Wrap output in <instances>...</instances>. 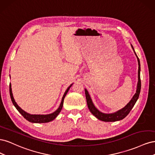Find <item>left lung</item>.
Here are the masks:
<instances>
[{"label":"left lung","mask_w":155,"mask_h":155,"mask_svg":"<svg viewBox=\"0 0 155 155\" xmlns=\"http://www.w3.org/2000/svg\"><path fill=\"white\" fill-rule=\"evenodd\" d=\"M132 48L134 51V50L133 48V46L131 45ZM135 55H137V59H138V81L137 84V92H136L135 94L133 96L132 99L130 100V101L127 104L124 108L122 109L116 111L115 112H113V113H110V114H105V113H103V112L99 111V110H97L96 107L92 103V101L91 100V97L89 95V94L87 91V89H85V96H86V100H87V105L88 108L90 110L91 113L95 117L101 121H119L121 120H123L124 118L129 114L130 111L131 109H133V107H134V104L137 102V100L138 99V97L140 93V90H141V80H140V60L139 58H138V56L137 54L135 53Z\"/></svg>","instance_id":"8db88e82"}]
</instances>
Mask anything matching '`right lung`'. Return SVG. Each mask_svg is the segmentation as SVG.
<instances>
[{
  "instance_id": "1",
  "label": "right lung",
  "mask_w": 155,
  "mask_h": 155,
  "mask_svg": "<svg viewBox=\"0 0 155 155\" xmlns=\"http://www.w3.org/2000/svg\"><path fill=\"white\" fill-rule=\"evenodd\" d=\"M72 85V84H71V85H70L68 87L67 91H65L64 95L62 97L61 102V104H60L58 109L55 112H54L53 113H51L49 114H30L29 113H27V112H25V110H23L21 108L19 107V106L17 104V103L15 102V100H14L13 96V94H12V91L11 83L10 84V94L11 100H12L13 104L14 105V106L15 107L17 110L20 112L21 115L24 117L26 120H27L28 121H30V122H31V123H47V122H49V121L54 120L56 118V117L58 116V115L59 114V112H61V110L62 108H63L64 97L66 96L67 92H68V90L70 89V88L71 87Z\"/></svg>"
}]
</instances>
